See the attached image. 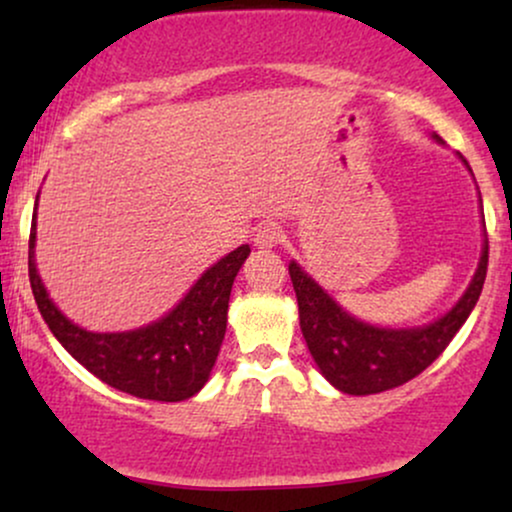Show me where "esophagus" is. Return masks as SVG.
Returning a JSON list of instances; mask_svg holds the SVG:
<instances>
[{
	"label": "esophagus",
	"mask_w": 512,
	"mask_h": 512,
	"mask_svg": "<svg viewBox=\"0 0 512 512\" xmlns=\"http://www.w3.org/2000/svg\"><path fill=\"white\" fill-rule=\"evenodd\" d=\"M281 238H284V233H281L276 226H260L252 240H255L257 248H276V245L281 243Z\"/></svg>",
	"instance_id": "34e87169"
}]
</instances>
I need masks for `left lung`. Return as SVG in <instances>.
<instances>
[{
    "label": "left lung",
    "mask_w": 512,
    "mask_h": 512,
    "mask_svg": "<svg viewBox=\"0 0 512 512\" xmlns=\"http://www.w3.org/2000/svg\"><path fill=\"white\" fill-rule=\"evenodd\" d=\"M486 267L489 240L481 250L477 274L455 308L431 325L414 330H387L356 320L339 308L296 262L289 264V274L298 298L305 344L317 368L346 395H375L409 383L443 354L479 301Z\"/></svg>",
    "instance_id": "8db88e82"
}]
</instances>
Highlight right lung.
Segmentation results:
<instances>
[{
    "label": "right lung",
    "mask_w": 512,
    "mask_h": 512,
    "mask_svg": "<svg viewBox=\"0 0 512 512\" xmlns=\"http://www.w3.org/2000/svg\"><path fill=\"white\" fill-rule=\"evenodd\" d=\"M35 216L28 240V276L40 315L57 342L115 390L139 399L182 402L202 390L226 334L228 298L250 248L240 245L199 276L166 317L132 332H86L50 301L35 269Z\"/></svg>",
    "instance_id": "right-lung-1"
}]
</instances>
